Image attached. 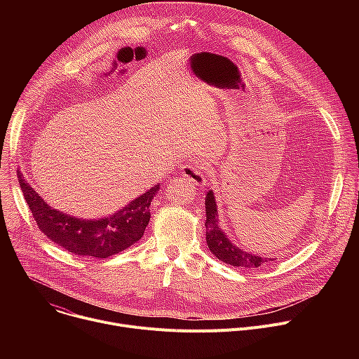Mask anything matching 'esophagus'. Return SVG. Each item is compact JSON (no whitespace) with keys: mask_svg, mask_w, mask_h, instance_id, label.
Returning a JSON list of instances; mask_svg holds the SVG:
<instances>
[{"mask_svg":"<svg viewBox=\"0 0 359 359\" xmlns=\"http://www.w3.org/2000/svg\"><path fill=\"white\" fill-rule=\"evenodd\" d=\"M182 176L196 186L206 184V169L198 165H184L182 166Z\"/></svg>","mask_w":359,"mask_h":359,"instance_id":"obj_1","label":"esophagus"}]
</instances>
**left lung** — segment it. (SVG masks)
Wrapping results in <instances>:
<instances>
[{
    "mask_svg": "<svg viewBox=\"0 0 359 359\" xmlns=\"http://www.w3.org/2000/svg\"><path fill=\"white\" fill-rule=\"evenodd\" d=\"M206 241L210 251L216 257L226 264L234 267H244V269H257L263 263L273 262L274 259H263L259 255L243 251L241 248L236 247L222 231L219 227V217H217V204L215 200L213 191H208L206 200Z\"/></svg>",
    "mask_w": 359,
    "mask_h": 359,
    "instance_id": "8db88e82",
    "label": "left lung"
}]
</instances>
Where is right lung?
I'll return each instance as SVG.
<instances>
[{
    "label": "right lung",
    "instance_id": "obj_1",
    "mask_svg": "<svg viewBox=\"0 0 359 359\" xmlns=\"http://www.w3.org/2000/svg\"><path fill=\"white\" fill-rule=\"evenodd\" d=\"M20 186L39 230L64 250L85 257L108 259L142 238L150 220V201L161 186L130 201L126 208L109 217L82 220L55 210L18 175Z\"/></svg>",
    "mask_w": 359,
    "mask_h": 359
}]
</instances>
